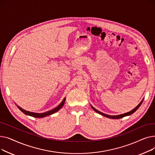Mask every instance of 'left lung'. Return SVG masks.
I'll return each instance as SVG.
<instances>
[{"label": "left lung", "mask_w": 155, "mask_h": 155, "mask_svg": "<svg viewBox=\"0 0 155 155\" xmlns=\"http://www.w3.org/2000/svg\"><path fill=\"white\" fill-rule=\"evenodd\" d=\"M143 102V100L141 101V102L139 104H138V105H137V106H136L134 109H133L132 110L129 111V112H126V113H124V114H123L117 115V116H110V115L105 114L102 113V112L99 111L98 110L95 109L92 106V105H91V107H92V108L94 109V110H95L96 112H97L98 114H101L102 116H105V117H107L110 118V119H120V118H123V117H125V116H127L131 115L132 114H133L135 111H136V110H137V109L140 107V105H141V104H142Z\"/></svg>", "instance_id": "left-lung-1"}]
</instances>
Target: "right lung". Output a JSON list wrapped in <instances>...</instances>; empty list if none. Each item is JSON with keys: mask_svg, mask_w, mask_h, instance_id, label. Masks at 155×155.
Returning a JSON list of instances; mask_svg holds the SVG:
<instances>
[{"mask_svg": "<svg viewBox=\"0 0 155 155\" xmlns=\"http://www.w3.org/2000/svg\"><path fill=\"white\" fill-rule=\"evenodd\" d=\"M65 100H66V98H64V99L63 100V101L61 102V104L58 105V107H55L54 109H52V110H49V111H48V112H43V113H35V112H29V111H28V110H24V109H22V108L20 107L19 106H18V107L19 108V110H21V112H22L24 114H25L26 115L34 117H36V118H42V117H46V116H48L51 115V114H53L56 112L57 111H58V110L63 107V105L64 104Z\"/></svg>", "mask_w": 155, "mask_h": 155, "instance_id": "1", "label": "right lung"}]
</instances>
